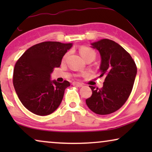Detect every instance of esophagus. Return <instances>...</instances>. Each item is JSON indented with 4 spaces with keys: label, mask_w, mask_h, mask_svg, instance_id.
Returning a JSON list of instances; mask_svg holds the SVG:
<instances>
[{
    "label": "esophagus",
    "mask_w": 152,
    "mask_h": 152,
    "mask_svg": "<svg viewBox=\"0 0 152 152\" xmlns=\"http://www.w3.org/2000/svg\"><path fill=\"white\" fill-rule=\"evenodd\" d=\"M72 85H73V86H77V87H82V86H83V84H82V83H80V82H72Z\"/></svg>",
    "instance_id": "34e87169"
}]
</instances>
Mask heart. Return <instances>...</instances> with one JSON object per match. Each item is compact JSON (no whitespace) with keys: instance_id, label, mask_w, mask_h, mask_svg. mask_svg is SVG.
Returning a JSON list of instances; mask_svg holds the SVG:
<instances>
[{"instance_id":"heart-1","label":"heart","mask_w":152,"mask_h":152,"mask_svg":"<svg viewBox=\"0 0 152 152\" xmlns=\"http://www.w3.org/2000/svg\"><path fill=\"white\" fill-rule=\"evenodd\" d=\"M80 53L82 57L84 58V59H86L88 57H93L95 59V56H96V53L94 50L88 46H82L80 49ZM68 55V53H66L65 55H64L63 59H62V61H64L66 59Z\"/></svg>"}]
</instances>
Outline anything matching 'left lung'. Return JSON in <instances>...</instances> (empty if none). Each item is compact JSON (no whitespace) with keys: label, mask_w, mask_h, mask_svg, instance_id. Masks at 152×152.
<instances>
[{"label":"left lung","mask_w":152,"mask_h":152,"mask_svg":"<svg viewBox=\"0 0 152 152\" xmlns=\"http://www.w3.org/2000/svg\"><path fill=\"white\" fill-rule=\"evenodd\" d=\"M91 45L100 53V77H105V80L101 88L89 86L93 94L86 103L94 113L108 115L118 111L127 100L137 67L130 54L115 41L104 39Z\"/></svg>","instance_id":"1"}]
</instances>
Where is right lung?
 I'll return each mask as SVG.
<instances>
[{"instance_id": "1", "label": "right lung", "mask_w": 152, "mask_h": 152, "mask_svg": "<svg viewBox=\"0 0 152 152\" xmlns=\"http://www.w3.org/2000/svg\"><path fill=\"white\" fill-rule=\"evenodd\" d=\"M72 43L45 41L28 48L14 68L13 84L20 101L27 109L38 115L53 113L61 104L68 81L50 80V73L59 68L62 57Z\"/></svg>"}]
</instances>
